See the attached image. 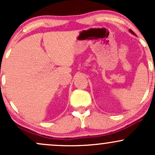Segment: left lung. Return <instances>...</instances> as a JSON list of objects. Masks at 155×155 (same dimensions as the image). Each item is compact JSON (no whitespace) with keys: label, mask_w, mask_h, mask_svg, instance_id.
I'll return each mask as SVG.
<instances>
[{"label":"left lung","mask_w":155,"mask_h":155,"mask_svg":"<svg viewBox=\"0 0 155 155\" xmlns=\"http://www.w3.org/2000/svg\"><path fill=\"white\" fill-rule=\"evenodd\" d=\"M129 31H130V33H132V34H133V35H136V34H135V33H134V32H133V31H132V30H130H130H129Z\"/></svg>","instance_id":"1"}]
</instances>
